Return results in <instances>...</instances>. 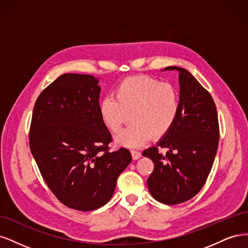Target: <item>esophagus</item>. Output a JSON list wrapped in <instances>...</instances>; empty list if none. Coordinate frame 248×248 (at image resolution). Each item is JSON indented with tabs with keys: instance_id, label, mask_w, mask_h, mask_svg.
<instances>
[{
	"instance_id": "1",
	"label": "esophagus",
	"mask_w": 248,
	"mask_h": 248,
	"mask_svg": "<svg viewBox=\"0 0 248 248\" xmlns=\"http://www.w3.org/2000/svg\"><path fill=\"white\" fill-rule=\"evenodd\" d=\"M131 155H132V158H133V159H139L140 157L141 156V153L139 151V150L132 149V150H131Z\"/></svg>"
}]
</instances>
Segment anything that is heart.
<instances>
[{
  "mask_svg": "<svg viewBox=\"0 0 248 248\" xmlns=\"http://www.w3.org/2000/svg\"><path fill=\"white\" fill-rule=\"evenodd\" d=\"M114 97H106L99 106L103 124L111 132H119L133 123L117 138L127 147L144 145L151 137L160 139L171 129L180 112V95L170 82H159L148 76H134L121 80Z\"/></svg>",
  "mask_w": 248,
  "mask_h": 248,
  "instance_id": "b5f03b06",
  "label": "heart"
}]
</instances>
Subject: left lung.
Returning <instances> with one entry per match:
<instances>
[{
	"label": "left lung",
	"mask_w": 248,
	"mask_h": 248,
	"mask_svg": "<svg viewBox=\"0 0 248 248\" xmlns=\"http://www.w3.org/2000/svg\"><path fill=\"white\" fill-rule=\"evenodd\" d=\"M180 112L171 129L157 146L142 155L154 163L147 180L152 197L177 205L192 199L205 185L218 148L219 124L212 96L191 74L180 67ZM167 148L163 155L160 151Z\"/></svg>",
	"instance_id": "8db88e82"
}]
</instances>
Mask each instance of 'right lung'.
Masks as SVG:
<instances>
[{"label": "right lung", "mask_w": 248, "mask_h": 248, "mask_svg": "<svg viewBox=\"0 0 248 248\" xmlns=\"http://www.w3.org/2000/svg\"><path fill=\"white\" fill-rule=\"evenodd\" d=\"M92 76L65 73L37 98L29 144L41 176L66 207L92 211L110 200L119 175L131 162L99 112L100 88Z\"/></svg>", "instance_id": "add662e5"}]
</instances>
